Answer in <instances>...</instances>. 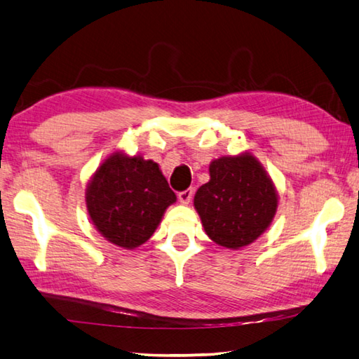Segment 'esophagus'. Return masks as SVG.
<instances>
[{
    "mask_svg": "<svg viewBox=\"0 0 359 359\" xmlns=\"http://www.w3.org/2000/svg\"><path fill=\"white\" fill-rule=\"evenodd\" d=\"M192 197H194V189H186V191L178 194V198L182 205H189V203L192 201Z\"/></svg>",
    "mask_w": 359,
    "mask_h": 359,
    "instance_id": "34e87169",
    "label": "esophagus"
}]
</instances>
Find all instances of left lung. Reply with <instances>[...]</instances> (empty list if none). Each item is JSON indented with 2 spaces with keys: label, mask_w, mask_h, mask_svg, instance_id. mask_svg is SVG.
Instances as JSON below:
<instances>
[{
  "label": "left lung",
  "mask_w": 359,
  "mask_h": 359,
  "mask_svg": "<svg viewBox=\"0 0 359 359\" xmlns=\"http://www.w3.org/2000/svg\"><path fill=\"white\" fill-rule=\"evenodd\" d=\"M209 175L194 198L206 234L231 250L258 239L278 206V194L258 159L250 153L223 156L211 162Z\"/></svg>",
  "instance_id": "left-lung-1"
}]
</instances>
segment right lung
I'll list each match as a JSON object with an SVG mask.
<instances>
[{
    "mask_svg": "<svg viewBox=\"0 0 359 359\" xmlns=\"http://www.w3.org/2000/svg\"><path fill=\"white\" fill-rule=\"evenodd\" d=\"M177 195L153 161L114 153L101 164L86 191L93 225L123 248H136L151 238Z\"/></svg>",
    "mask_w": 359,
    "mask_h": 359,
    "instance_id": "add662e5",
    "label": "right lung"
}]
</instances>
